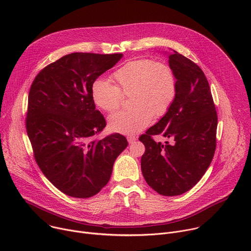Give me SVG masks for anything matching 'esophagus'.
Returning a JSON list of instances; mask_svg holds the SVG:
<instances>
[{"label":"esophagus","mask_w":251,"mask_h":251,"mask_svg":"<svg viewBox=\"0 0 251 251\" xmlns=\"http://www.w3.org/2000/svg\"><path fill=\"white\" fill-rule=\"evenodd\" d=\"M136 137L135 136H133V135H128L127 136V140H128V142L130 143V144H132V143H134L135 141H136Z\"/></svg>","instance_id":"34e87169"}]
</instances>
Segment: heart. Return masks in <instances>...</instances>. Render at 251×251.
I'll use <instances>...</instances> for the list:
<instances>
[{
    "instance_id": "b5f03b06",
    "label": "heart",
    "mask_w": 251,
    "mask_h": 251,
    "mask_svg": "<svg viewBox=\"0 0 251 251\" xmlns=\"http://www.w3.org/2000/svg\"><path fill=\"white\" fill-rule=\"evenodd\" d=\"M112 77L115 84L96 78L91 84V97L100 109L111 113L120 108L124 96L130 95L133 107L110 116L109 127L114 132H140L151 123L153 116H164L176 98V75L167 63L161 61L131 60L115 70Z\"/></svg>"
}]
</instances>
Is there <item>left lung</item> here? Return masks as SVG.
<instances>
[{
  "label": "left lung",
  "instance_id": "8db88e82",
  "mask_svg": "<svg viewBox=\"0 0 251 251\" xmlns=\"http://www.w3.org/2000/svg\"><path fill=\"white\" fill-rule=\"evenodd\" d=\"M169 64L176 94L165 116L139 140L145 145L141 169L147 184L167 197L182 195L198 184L217 148L218 114L208 81L199 65L173 50ZM171 141L165 145L152 136Z\"/></svg>",
  "mask_w": 251,
  "mask_h": 251
}]
</instances>
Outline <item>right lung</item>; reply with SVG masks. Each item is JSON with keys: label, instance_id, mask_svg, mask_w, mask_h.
I'll return each instance as SVG.
<instances>
[{"label": "right lung", "instance_id": "obj_1", "mask_svg": "<svg viewBox=\"0 0 251 251\" xmlns=\"http://www.w3.org/2000/svg\"><path fill=\"white\" fill-rule=\"evenodd\" d=\"M122 56L66 54L43 68L31 83L25 128L33 157L48 180L67 196L85 199L98 194L128 145L118 133L95 138L106 120L91 97L92 82Z\"/></svg>", "mask_w": 251, "mask_h": 251}]
</instances>
